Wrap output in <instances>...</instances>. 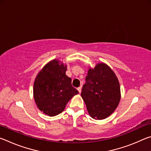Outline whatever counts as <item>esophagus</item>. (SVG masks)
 Wrapping results in <instances>:
<instances>
[{
    "mask_svg": "<svg viewBox=\"0 0 151 151\" xmlns=\"http://www.w3.org/2000/svg\"><path fill=\"white\" fill-rule=\"evenodd\" d=\"M77 90L78 91L79 93H81V87H78V88H77Z\"/></svg>",
    "mask_w": 151,
    "mask_h": 151,
    "instance_id": "1",
    "label": "esophagus"
}]
</instances>
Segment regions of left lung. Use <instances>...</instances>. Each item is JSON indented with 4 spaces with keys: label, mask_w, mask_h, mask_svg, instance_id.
<instances>
[{
    "label": "left lung",
    "mask_w": 151,
    "mask_h": 151,
    "mask_svg": "<svg viewBox=\"0 0 151 151\" xmlns=\"http://www.w3.org/2000/svg\"><path fill=\"white\" fill-rule=\"evenodd\" d=\"M83 86L81 96L90 116L102 120L113 112L121 100V88L118 78L109 66L99 63L90 68Z\"/></svg>",
    "instance_id": "obj_1"
}]
</instances>
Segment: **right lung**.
Here are the masks:
<instances>
[{
	"label": "right lung",
	"instance_id": "1",
	"mask_svg": "<svg viewBox=\"0 0 151 151\" xmlns=\"http://www.w3.org/2000/svg\"><path fill=\"white\" fill-rule=\"evenodd\" d=\"M66 65L57 59L47 63L38 74L33 87L37 106L50 116L62 112L68 101L78 93L66 75Z\"/></svg>",
	"mask_w": 151,
	"mask_h": 151
}]
</instances>
